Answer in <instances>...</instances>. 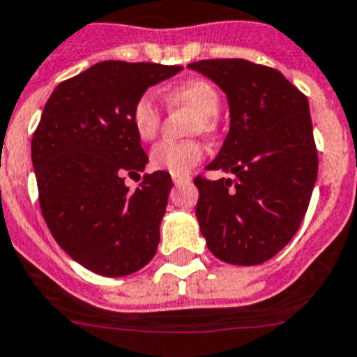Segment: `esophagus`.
<instances>
[{"label":"esophagus","instance_id":"obj_1","mask_svg":"<svg viewBox=\"0 0 357 357\" xmlns=\"http://www.w3.org/2000/svg\"><path fill=\"white\" fill-rule=\"evenodd\" d=\"M172 181H174L176 186H179L183 185V183L190 181V178H188V176H172Z\"/></svg>","mask_w":357,"mask_h":357}]
</instances>
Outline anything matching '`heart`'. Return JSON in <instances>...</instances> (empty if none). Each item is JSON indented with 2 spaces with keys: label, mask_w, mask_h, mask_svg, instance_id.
I'll return each instance as SVG.
<instances>
[{
  "label": "heart",
  "mask_w": 357,
  "mask_h": 357,
  "mask_svg": "<svg viewBox=\"0 0 357 357\" xmlns=\"http://www.w3.org/2000/svg\"><path fill=\"white\" fill-rule=\"evenodd\" d=\"M167 99L172 105L186 107L197 114L194 128L201 131L215 130V115L220 110V96L206 79H188L169 91ZM162 112L153 91H147L131 108V123L142 140H153L160 130ZM204 147L199 140H163L151 151V165L172 176H185L201 162Z\"/></svg>",
  "instance_id": "heart-1"
}]
</instances>
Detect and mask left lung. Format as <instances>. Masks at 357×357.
<instances>
[{
    "label": "left lung",
    "mask_w": 357,
    "mask_h": 357,
    "mask_svg": "<svg viewBox=\"0 0 357 357\" xmlns=\"http://www.w3.org/2000/svg\"><path fill=\"white\" fill-rule=\"evenodd\" d=\"M222 89L229 133L208 171L233 178L194 179L199 227L211 255L231 265L274 258L310 206L319 155L310 102L279 70L242 59L188 63Z\"/></svg>",
    "instance_id": "8db88e82"
}]
</instances>
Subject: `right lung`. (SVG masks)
<instances>
[{"instance_id":"add662e5","label":"right lung","mask_w":357,"mask_h":357,"mask_svg":"<svg viewBox=\"0 0 357 357\" xmlns=\"http://www.w3.org/2000/svg\"><path fill=\"white\" fill-rule=\"evenodd\" d=\"M183 67L107 60L60 83L31 139L38 202L53 238L79 265L123 278L153 259L171 174H144L130 190L124 174L149 162L131 123L135 101Z\"/></svg>"}]
</instances>
